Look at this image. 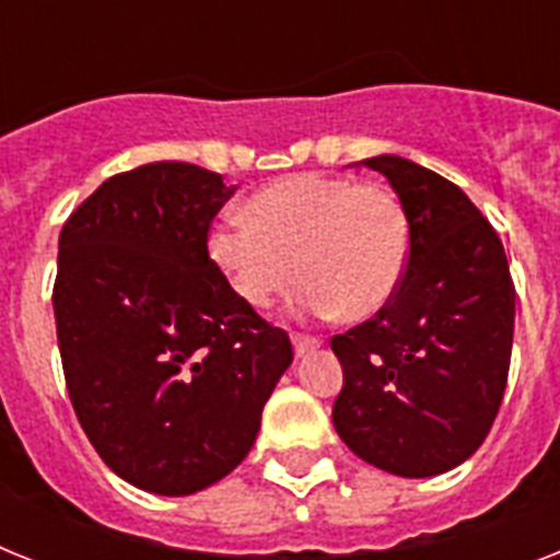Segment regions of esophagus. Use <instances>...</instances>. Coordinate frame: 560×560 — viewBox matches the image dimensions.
I'll return each instance as SVG.
<instances>
[{
    "instance_id": "34e87169",
    "label": "esophagus",
    "mask_w": 560,
    "mask_h": 560,
    "mask_svg": "<svg viewBox=\"0 0 560 560\" xmlns=\"http://www.w3.org/2000/svg\"><path fill=\"white\" fill-rule=\"evenodd\" d=\"M291 343H294V354H308V352H314V349H317V346H320V340H317V337H312V335H294L291 337Z\"/></svg>"
}]
</instances>
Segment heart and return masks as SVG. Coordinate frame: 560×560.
I'll return each mask as SVG.
<instances>
[{"label": "heart", "mask_w": 560, "mask_h": 560, "mask_svg": "<svg viewBox=\"0 0 560 560\" xmlns=\"http://www.w3.org/2000/svg\"><path fill=\"white\" fill-rule=\"evenodd\" d=\"M243 217L208 231V257L248 308L300 280V312L369 320L400 291L412 231L392 188L294 174L254 191Z\"/></svg>", "instance_id": "1"}]
</instances>
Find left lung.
<instances>
[{"instance_id": "8db88e82", "label": "left lung", "mask_w": 560, "mask_h": 560, "mask_svg": "<svg viewBox=\"0 0 560 560\" xmlns=\"http://www.w3.org/2000/svg\"><path fill=\"white\" fill-rule=\"evenodd\" d=\"M363 165L404 202L412 246L389 306L331 337L343 366L331 420L366 464L432 478L472 457L495 423L515 285L501 237L455 183L395 154Z\"/></svg>"}]
</instances>
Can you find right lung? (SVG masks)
<instances>
[{"label":"right lung","mask_w":560,"mask_h":560,"mask_svg":"<svg viewBox=\"0 0 560 560\" xmlns=\"http://www.w3.org/2000/svg\"><path fill=\"white\" fill-rule=\"evenodd\" d=\"M234 191L200 165L148 163L105 179L59 234L54 314L73 412L110 472L154 495L225 478L294 358L208 257Z\"/></svg>","instance_id":"add662e5"}]
</instances>
